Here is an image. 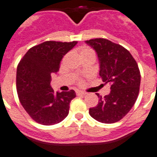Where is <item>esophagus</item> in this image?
<instances>
[{"label": "esophagus", "mask_w": 157, "mask_h": 157, "mask_svg": "<svg viewBox=\"0 0 157 157\" xmlns=\"http://www.w3.org/2000/svg\"><path fill=\"white\" fill-rule=\"evenodd\" d=\"M76 94H77V95H85V94H87L86 92L81 91V90H76Z\"/></svg>", "instance_id": "34e87169"}]
</instances>
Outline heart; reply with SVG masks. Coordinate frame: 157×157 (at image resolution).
<instances>
[{
  "instance_id": "b5f03b06",
  "label": "heart",
  "mask_w": 157,
  "mask_h": 157,
  "mask_svg": "<svg viewBox=\"0 0 157 157\" xmlns=\"http://www.w3.org/2000/svg\"><path fill=\"white\" fill-rule=\"evenodd\" d=\"M81 53H91V54L94 55V52L90 48H83L82 50L81 51Z\"/></svg>"
}]
</instances>
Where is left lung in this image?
Returning <instances> with one entry per match:
<instances>
[{
    "instance_id": "8db88e82",
    "label": "left lung",
    "mask_w": 157,
    "mask_h": 157,
    "mask_svg": "<svg viewBox=\"0 0 157 157\" xmlns=\"http://www.w3.org/2000/svg\"><path fill=\"white\" fill-rule=\"evenodd\" d=\"M98 55L100 76L103 82L110 85V93L89 109L90 115L104 124L119 121L128 113L138 96L141 75L137 62L129 51L105 39L86 41Z\"/></svg>"
}]
</instances>
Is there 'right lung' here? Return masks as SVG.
Here are the masks:
<instances>
[{
  "label": "right lung",
  "mask_w": 157,
  "mask_h": 157,
  "mask_svg": "<svg viewBox=\"0 0 157 157\" xmlns=\"http://www.w3.org/2000/svg\"><path fill=\"white\" fill-rule=\"evenodd\" d=\"M76 44V41L44 42L29 49L18 64V97L29 115L39 124H58L68 115L76 93L73 90L54 92L50 86L51 74L59 71L63 56Z\"/></svg>",
  "instance_id": "right-lung-1"
}]
</instances>
